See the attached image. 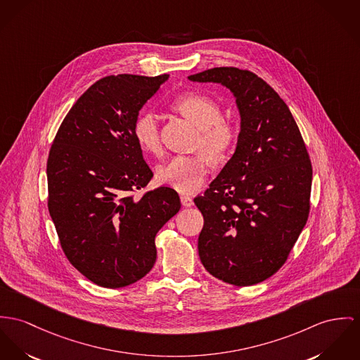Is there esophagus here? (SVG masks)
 Instances as JSON below:
<instances>
[{
	"label": "esophagus",
	"mask_w": 360,
	"mask_h": 360,
	"mask_svg": "<svg viewBox=\"0 0 360 360\" xmlns=\"http://www.w3.org/2000/svg\"><path fill=\"white\" fill-rule=\"evenodd\" d=\"M181 202L184 207H192L193 205V198L186 194H181Z\"/></svg>",
	"instance_id": "obj_1"
}]
</instances>
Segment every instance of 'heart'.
<instances>
[{
  "instance_id": "b5f03b06",
  "label": "heart",
  "mask_w": 360,
  "mask_h": 360,
  "mask_svg": "<svg viewBox=\"0 0 360 360\" xmlns=\"http://www.w3.org/2000/svg\"><path fill=\"white\" fill-rule=\"evenodd\" d=\"M172 108L198 127L195 146L202 148L210 158L221 160L231 150L238 136L237 126L221 117V107L215 100L197 91H189L178 96L172 101ZM133 134L145 152L160 153V123L155 112L139 113L133 124ZM208 171L210 160L205 153L179 155L159 168L158 178L181 193H192L205 182Z\"/></svg>"
}]
</instances>
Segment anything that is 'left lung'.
Masks as SVG:
<instances>
[{"label":"left lung","mask_w":360,"mask_h":360,"mask_svg":"<svg viewBox=\"0 0 360 360\" xmlns=\"http://www.w3.org/2000/svg\"><path fill=\"white\" fill-rule=\"evenodd\" d=\"M189 79L229 87L241 115L233 158L194 198L204 218L200 260L223 282L250 286L283 266L307 223L309 155L292 112L256 74L215 67Z\"/></svg>","instance_id":"8db88e82"}]
</instances>
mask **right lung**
Here are the masks:
<instances>
[{
  "instance_id": "add662e5",
  "label": "right lung",
  "mask_w": 360,
  "mask_h": 360,
  "mask_svg": "<svg viewBox=\"0 0 360 360\" xmlns=\"http://www.w3.org/2000/svg\"><path fill=\"white\" fill-rule=\"evenodd\" d=\"M168 75H110L93 83L61 122L49 150L48 208L70 263L103 288L145 277L155 237L181 208L167 186L136 193L153 178L134 139L143 104Z\"/></svg>"
}]
</instances>
